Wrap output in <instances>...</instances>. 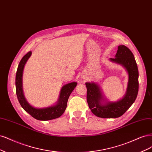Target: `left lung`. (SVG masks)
<instances>
[{
    "instance_id": "8db88e82",
    "label": "left lung",
    "mask_w": 152,
    "mask_h": 152,
    "mask_svg": "<svg viewBox=\"0 0 152 152\" xmlns=\"http://www.w3.org/2000/svg\"><path fill=\"white\" fill-rule=\"evenodd\" d=\"M109 60L123 66L128 72V82L124 96L116 102L107 101L98 83L86 82V100L89 108L96 116L102 118H117L125 113L136 99L139 73L134 55L125 45L118 46L115 58H110Z\"/></svg>"
}]
</instances>
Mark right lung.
I'll list each match as a JSON object with an SVG mask.
<instances>
[{
  "label": "right lung",
  "instance_id": "add662e5",
  "mask_svg": "<svg viewBox=\"0 0 152 152\" xmlns=\"http://www.w3.org/2000/svg\"><path fill=\"white\" fill-rule=\"evenodd\" d=\"M31 55L30 51L24 56L19 64L16 76V91L19 104L29 114L34 118L40 121H48L58 118L64 112L68 99L77 85L76 82H72L64 85L60 91L59 97L56 104L43 107L36 108L29 104L24 95L23 89V72L24 66Z\"/></svg>",
  "mask_w": 152,
  "mask_h": 152
}]
</instances>
